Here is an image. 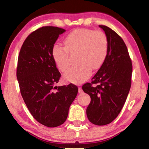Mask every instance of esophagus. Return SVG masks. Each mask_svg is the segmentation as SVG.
Here are the masks:
<instances>
[{
	"instance_id": "34e87169",
	"label": "esophagus",
	"mask_w": 149,
	"mask_h": 149,
	"mask_svg": "<svg viewBox=\"0 0 149 149\" xmlns=\"http://www.w3.org/2000/svg\"><path fill=\"white\" fill-rule=\"evenodd\" d=\"M78 92H79V93H83V89H82L81 87H78Z\"/></svg>"
}]
</instances>
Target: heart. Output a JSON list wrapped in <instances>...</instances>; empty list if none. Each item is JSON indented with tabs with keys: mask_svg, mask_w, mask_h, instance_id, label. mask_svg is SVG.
<instances>
[{
	"mask_svg": "<svg viewBox=\"0 0 149 149\" xmlns=\"http://www.w3.org/2000/svg\"><path fill=\"white\" fill-rule=\"evenodd\" d=\"M64 47L54 45L52 56L60 71L65 72L70 65V54L78 52L77 66L71 68L64 75L65 80L75 84L85 82L93 69H99L107 58L108 42L101 30L81 28L73 30L64 40Z\"/></svg>",
	"mask_w": 149,
	"mask_h": 149,
	"instance_id": "obj_1",
	"label": "heart"
}]
</instances>
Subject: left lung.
<instances>
[{"mask_svg":"<svg viewBox=\"0 0 149 149\" xmlns=\"http://www.w3.org/2000/svg\"><path fill=\"white\" fill-rule=\"evenodd\" d=\"M99 27L108 39L107 56L91 82L82 89L91 97L88 119L93 124L104 125L116 118L125 104L132 85V62L122 37L110 27Z\"/></svg>","mask_w":149,"mask_h":149,"instance_id":"left-lung-1","label":"left lung"}]
</instances>
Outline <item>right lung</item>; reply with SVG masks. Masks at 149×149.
Here are the masks:
<instances>
[{"instance_id": "obj_1", "label": "right lung", "mask_w": 149, "mask_h": 149, "mask_svg": "<svg viewBox=\"0 0 149 149\" xmlns=\"http://www.w3.org/2000/svg\"><path fill=\"white\" fill-rule=\"evenodd\" d=\"M65 29L43 26L27 36L20 49L16 76L20 93L30 113L49 127L64 123L78 88L72 84L54 87L61 74L52 56V49Z\"/></svg>"}]
</instances>
